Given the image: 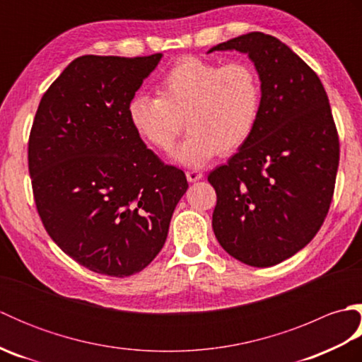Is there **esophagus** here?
Segmentation results:
<instances>
[{"mask_svg": "<svg viewBox=\"0 0 362 362\" xmlns=\"http://www.w3.org/2000/svg\"><path fill=\"white\" fill-rule=\"evenodd\" d=\"M187 179H188V182H197V180H201V179H202V173H199V171H188V173H187Z\"/></svg>", "mask_w": 362, "mask_h": 362, "instance_id": "1", "label": "esophagus"}]
</instances>
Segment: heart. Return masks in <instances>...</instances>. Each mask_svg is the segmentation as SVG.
Masks as SVG:
<instances>
[{
    "label": "heart",
    "instance_id": "heart-1",
    "mask_svg": "<svg viewBox=\"0 0 362 362\" xmlns=\"http://www.w3.org/2000/svg\"><path fill=\"white\" fill-rule=\"evenodd\" d=\"M158 98L136 95L127 115L136 135L161 152L173 151L183 132L189 135L175 152L177 161L201 166L247 143L261 112L259 74L244 60L216 64L183 57L161 76Z\"/></svg>",
    "mask_w": 362,
    "mask_h": 362
}]
</instances>
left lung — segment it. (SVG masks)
<instances>
[{"mask_svg":"<svg viewBox=\"0 0 362 362\" xmlns=\"http://www.w3.org/2000/svg\"><path fill=\"white\" fill-rule=\"evenodd\" d=\"M249 54L263 88L258 124L227 165L210 173L213 232L228 255L255 267L303 249L324 224L339 166V136L317 74L289 46L263 33L209 52Z\"/></svg>","mask_w":362,"mask_h":362,"instance_id":"8db88e82","label":"left lung"}]
</instances>
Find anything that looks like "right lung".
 Wrapping results in <instances>:
<instances>
[{
    "mask_svg": "<svg viewBox=\"0 0 362 362\" xmlns=\"http://www.w3.org/2000/svg\"><path fill=\"white\" fill-rule=\"evenodd\" d=\"M160 59H74L46 90L29 135V174L46 232L81 266L118 279L158 255L188 188L185 173L146 148L127 115Z\"/></svg>",
    "mask_w": 362,
    "mask_h": 362,
    "instance_id": "right-lung-1",
    "label": "right lung"
}]
</instances>
